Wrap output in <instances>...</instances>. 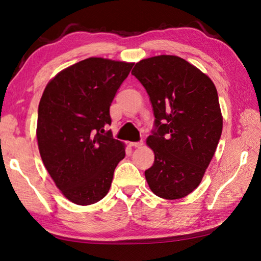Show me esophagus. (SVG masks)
<instances>
[{
  "label": "esophagus",
  "instance_id": "1",
  "mask_svg": "<svg viewBox=\"0 0 261 261\" xmlns=\"http://www.w3.org/2000/svg\"><path fill=\"white\" fill-rule=\"evenodd\" d=\"M143 145V141H138V142H131L130 146L135 148H140Z\"/></svg>",
  "mask_w": 261,
  "mask_h": 261
}]
</instances>
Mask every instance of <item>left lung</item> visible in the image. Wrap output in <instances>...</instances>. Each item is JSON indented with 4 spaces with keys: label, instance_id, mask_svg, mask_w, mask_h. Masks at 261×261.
<instances>
[{
    "label": "left lung",
    "instance_id": "obj_1",
    "mask_svg": "<svg viewBox=\"0 0 261 261\" xmlns=\"http://www.w3.org/2000/svg\"><path fill=\"white\" fill-rule=\"evenodd\" d=\"M131 73L146 88L154 115L148 185L165 199L185 197L202 181L222 134L216 88L195 66L170 55L142 59Z\"/></svg>",
    "mask_w": 261,
    "mask_h": 261
}]
</instances>
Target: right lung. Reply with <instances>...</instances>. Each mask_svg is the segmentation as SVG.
<instances>
[{
    "mask_svg": "<svg viewBox=\"0 0 261 261\" xmlns=\"http://www.w3.org/2000/svg\"><path fill=\"white\" fill-rule=\"evenodd\" d=\"M134 63L91 57L62 70L39 103L37 139L55 184L79 205L107 195L124 145L105 131L110 107Z\"/></svg>",
    "mask_w": 261,
    "mask_h": 261,
    "instance_id": "1",
    "label": "right lung"
}]
</instances>
